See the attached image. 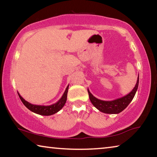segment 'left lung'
<instances>
[{
    "mask_svg": "<svg viewBox=\"0 0 157 157\" xmlns=\"http://www.w3.org/2000/svg\"><path fill=\"white\" fill-rule=\"evenodd\" d=\"M139 76H138L136 84L132 91L124 96L111 101H105L95 98L88 89L89 99L94 107L101 112L109 114H117L121 113L129 105L134 98L139 86Z\"/></svg>",
    "mask_w": 157,
    "mask_h": 157,
    "instance_id": "8db88e82",
    "label": "left lung"
}]
</instances>
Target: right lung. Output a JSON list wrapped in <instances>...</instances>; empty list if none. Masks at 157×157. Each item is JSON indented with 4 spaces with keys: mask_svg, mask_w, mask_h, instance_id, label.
<instances>
[{
    "mask_svg": "<svg viewBox=\"0 0 157 157\" xmlns=\"http://www.w3.org/2000/svg\"><path fill=\"white\" fill-rule=\"evenodd\" d=\"M68 86H69V84L68 85L67 87H66V89L65 90L64 93H63L62 98H61L57 102H55V104L48 105V106L31 104V103L28 102V101H26L25 100L23 99L18 92V94L21 100L22 101V102L23 103V105H24L29 110H30L31 111H33V112L39 114V115H41V116H50L58 112V111L62 109V107L64 106L65 103L66 102V100H67Z\"/></svg>",
    "mask_w": 157,
    "mask_h": 157,
    "instance_id": "obj_1",
    "label": "right lung"
}]
</instances>
